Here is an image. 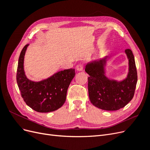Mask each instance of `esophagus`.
<instances>
[{
    "label": "esophagus",
    "instance_id": "obj_1",
    "mask_svg": "<svg viewBox=\"0 0 150 150\" xmlns=\"http://www.w3.org/2000/svg\"><path fill=\"white\" fill-rule=\"evenodd\" d=\"M76 70L78 71H81L83 70V66L81 64H79L76 66Z\"/></svg>",
    "mask_w": 150,
    "mask_h": 150
}]
</instances>
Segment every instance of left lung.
<instances>
[{"label":"left lung","instance_id":"8db88e82","mask_svg":"<svg viewBox=\"0 0 150 150\" xmlns=\"http://www.w3.org/2000/svg\"><path fill=\"white\" fill-rule=\"evenodd\" d=\"M128 59V72L121 81L110 79L106 74L108 56L88 62L85 71L88 77L89 99L94 106L106 111H116L125 107L133 99L138 77L133 54L125 50Z\"/></svg>","mask_w":150,"mask_h":150}]
</instances>
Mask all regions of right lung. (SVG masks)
I'll return each mask as SVG.
<instances>
[{
	"label": "right lung",
	"instance_id": "right-lung-1",
	"mask_svg": "<svg viewBox=\"0 0 150 150\" xmlns=\"http://www.w3.org/2000/svg\"><path fill=\"white\" fill-rule=\"evenodd\" d=\"M29 44L22 49L18 61L17 83L21 96L28 106L39 112L54 111L64 104L67 89L75 76L74 69L59 71L40 81L29 79L25 74L24 61Z\"/></svg>",
	"mask_w": 150,
	"mask_h": 150
}]
</instances>
